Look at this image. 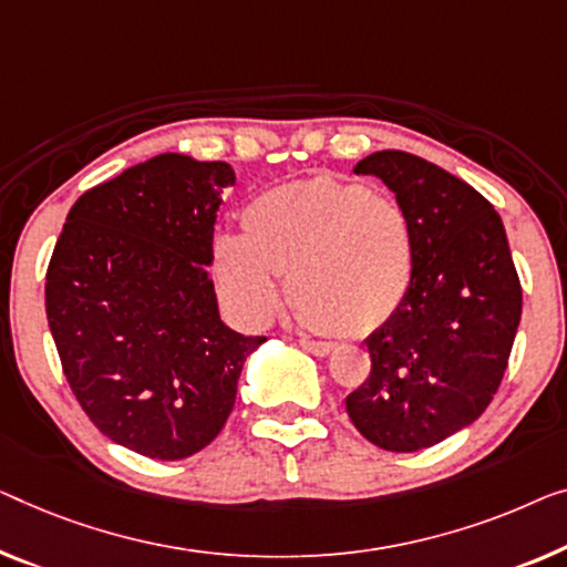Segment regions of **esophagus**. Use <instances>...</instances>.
<instances>
[{
  "label": "esophagus",
  "instance_id": "obj_1",
  "mask_svg": "<svg viewBox=\"0 0 567 567\" xmlns=\"http://www.w3.org/2000/svg\"><path fill=\"white\" fill-rule=\"evenodd\" d=\"M300 346L306 349L312 357H328V353L333 351V343H326V341H310V338H300Z\"/></svg>",
  "mask_w": 567,
  "mask_h": 567
}]
</instances>
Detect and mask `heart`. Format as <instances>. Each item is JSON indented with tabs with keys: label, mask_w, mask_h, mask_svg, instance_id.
Returning <instances> with one entry per match:
<instances>
[{
	"label": "heart",
	"mask_w": 567,
	"mask_h": 567,
	"mask_svg": "<svg viewBox=\"0 0 567 567\" xmlns=\"http://www.w3.org/2000/svg\"><path fill=\"white\" fill-rule=\"evenodd\" d=\"M244 234L218 231L210 272L218 295L247 323L282 300L333 336H367L400 312L415 275V239L400 203L331 177L275 185L249 200Z\"/></svg>",
	"instance_id": "obj_1"
}]
</instances>
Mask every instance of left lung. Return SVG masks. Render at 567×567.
<instances>
[{
    "instance_id": "8db88e82",
    "label": "left lung",
    "mask_w": 567,
    "mask_h": 567,
    "mask_svg": "<svg viewBox=\"0 0 567 567\" xmlns=\"http://www.w3.org/2000/svg\"><path fill=\"white\" fill-rule=\"evenodd\" d=\"M379 177L410 218L415 275L400 312L367 338L371 371L346 396L361 435L415 453L468 427L499 390L522 318V287L499 214L427 159L374 152Z\"/></svg>"
}]
</instances>
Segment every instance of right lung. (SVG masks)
<instances>
[{
    "label": "right lung",
    "mask_w": 567,
    "mask_h": 567,
    "mask_svg": "<svg viewBox=\"0 0 567 567\" xmlns=\"http://www.w3.org/2000/svg\"><path fill=\"white\" fill-rule=\"evenodd\" d=\"M229 163L150 157L68 210L45 310L68 384L116 445L157 461L198 453L229 420L265 338L231 331L210 282Z\"/></svg>",
    "instance_id": "add662e5"
}]
</instances>
